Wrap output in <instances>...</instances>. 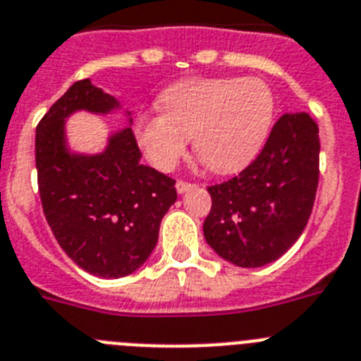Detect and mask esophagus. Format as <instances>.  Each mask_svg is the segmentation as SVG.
I'll use <instances>...</instances> for the list:
<instances>
[{"label":"esophagus","instance_id":"esophagus-1","mask_svg":"<svg viewBox=\"0 0 361 361\" xmlns=\"http://www.w3.org/2000/svg\"><path fill=\"white\" fill-rule=\"evenodd\" d=\"M194 185L192 183H189V181H176V190L180 194H183V192H187V190L189 189H192Z\"/></svg>","mask_w":361,"mask_h":361}]
</instances>
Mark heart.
Instances as JSON below:
<instances>
[{
	"mask_svg": "<svg viewBox=\"0 0 361 361\" xmlns=\"http://www.w3.org/2000/svg\"><path fill=\"white\" fill-rule=\"evenodd\" d=\"M165 112L136 120V142L154 169L169 172L185 154H196L216 174L245 167L262 149L272 120L274 94L256 78H194L159 96Z\"/></svg>",
	"mask_w": 361,
	"mask_h": 361,
	"instance_id": "1",
	"label": "heart"
}]
</instances>
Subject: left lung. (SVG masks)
Instances as JSON below:
<instances>
[{"label":"left lung","mask_w":361,"mask_h":361,"mask_svg":"<svg viewBox=\"0 0 361 361\" xmlns=\"http://www.w3.org/2000/svg\"><path fill=\"white\" fill-rule=\"evenodd\" d=\"M318 178V125L307 112H287L245 171L207 189L212 198L203 224L207 243L236 267L276 262L303 233Z\"/></svg>","instance_id":"1"}]
</instances>
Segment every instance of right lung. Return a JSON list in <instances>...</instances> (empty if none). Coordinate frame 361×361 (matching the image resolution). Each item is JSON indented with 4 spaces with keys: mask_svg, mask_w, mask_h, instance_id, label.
I'll list each match as a JSON object with an SVG mask.
<instances>
[{
    "mask_svg": "<svg viewBox=\"0 0 361 361\" xmlns=\"http://www.w3.org/2000/svg\"><path fill=\"white\" fill-rule=\"evenodd\" d=\"M120 109L114 96L81 80L36 128L37 187L50 231L78 267L106 280L133 274L149 259L163 216L178 198L176 181L140 161L128 111V127L112 130L102 152L71 149L72 114L106 116Z\"/></svg>",
    "mask_w": 361,
    "mask_h": 361,
    "instance_id": "right-lung-1",
    "label": "right lung"
}]
</instances>
